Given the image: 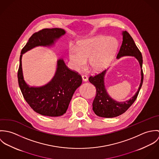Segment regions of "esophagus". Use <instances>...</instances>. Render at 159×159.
Segmentation results:
<instances>
[{
    "label": "esophagus",
    "instance_id": "obj_1",
    "mask_svg": "<svg viewBox=\"0 0 159 159\" xmlns=\"http://www.w3.org/2000/svg\"><path fill=\"white\" fill-rule=\"evenodd\" d=\"M82 79H83V80L84 81H87L88 80V76L86 75H83L82 76Z\"/></svg>",
    "mask_w": 159,
    "mask_h": 159
}]
</instances>
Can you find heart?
Returning a JSON list of instances; mask_svg holds the SVG:
<instances>
[{
	"label": "heart",
	"instance_id": "obj_1",
	"mask_svg": "<svg viewBox=\"0 0 159 159\" xmlns=\"http://www.w3.org/2000/svg\"><path fill=\"white\" fill-rule=\"evenodd\" d=\"M116 48L117 43L113 38L97 37L80 42L76 48H71L68 57L76 70L83 68L88 61L91 70L98 71L109 65Z\"/></svg>",
	"mask_w": 159,
	"mask_h": 159
}]
</instances>
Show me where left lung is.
Returning a JSON list of instances; mask_svg holds the SVG:
<instances>
[{
	"label": "left lung",
	"instance_id": "1",
	"mask_svg": "<svg viewBox=\"0 0 159 159\" xmlns=\"http://www.w3.org/2000/svg\"><path fill=\"white\" fill-rule=\"evenodd\" d=\"M122 35V43L117 53V57L120 58L124 56H131L136 57L141 67V83L138 90L131 99L124 102H117L109 96L105 89L104 76L106 73V70L95 74L94 76H89V81L96 88V95L92 103V110L96 115L100 117L110 118L124 113L135 101L143 84L144 76L142 69L143 57L141 52L128 32H123Z\"/></svg>",
	"mask_w": 159,
	"mask_h": 159
}]
</instances>
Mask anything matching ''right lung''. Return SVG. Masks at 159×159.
<instances>
[{
	"mask_svg": "<svg viewBox=\"0 0 159 159\" xmlns=\"http://www.w3.org/2000/svg\"><path fill=\"white\" fill-rule=\"evenodd\" d=\"M66 31L59 28L43 29L34 33L21 52L18 80L26 102L37 113L56 117L66 113L68 105L76 89L81 84V76L68 68L62 59L57 61L56 74L52 80L40 88L29 87L23 79L21 58L23 54L38 46H49L64 35Z\"/></svg>",
	"mask_w": 159,
	"mask_h": 159,
	"instance_id": "1",
	"label": "right lung"
}]
</instances>
